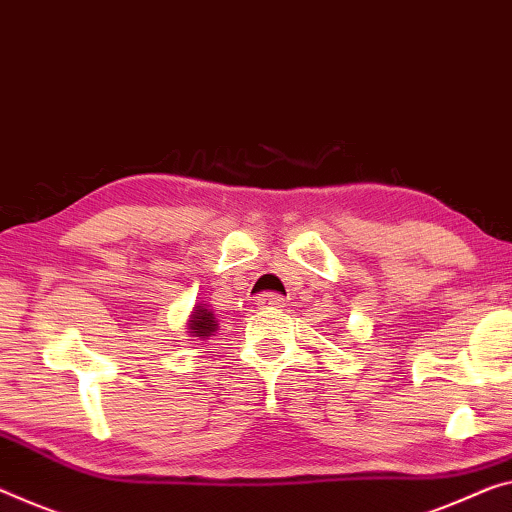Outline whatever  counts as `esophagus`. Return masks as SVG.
<instances>
[{"instance_id":"34e87169","label":"esophagus","mask_w":512,"mask_h":512,"mask_svg":"<svg viewBox=\"0 0 512 512\" xmlns=\"http://www.w3.org/2000/svg\"><path fill=\"white\" fill-rule=\"evenodd\" d=\"M258 309H279V306H283V297L277 295V293H265L258 297Z\"/></svg>"}]
</instances>
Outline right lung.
Instances as JSON below:
<instances>
[{"label":"right lung","mask_w":512,"mask_h":512,"mask_svg":"<svg viewBox=\"0 0 512 512\" xmlns=\"http://www.w3.org/2000/svg\"><path fill=\"white\" fill-rule=\"evenodd\" d=\"M187 329H190V336L208 338L217 332V320L215 313H212L208 306H194L190 320H187Z\"/></svg>","instance_id":"obj_1"}]
</instances>
